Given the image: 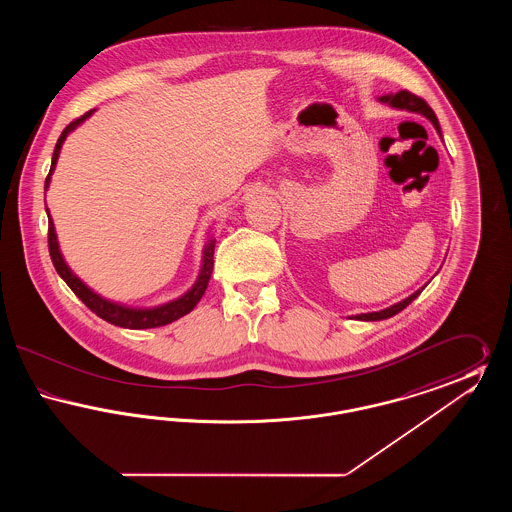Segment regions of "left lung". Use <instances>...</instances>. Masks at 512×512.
<instances>
[{
  "label": "left lung",
  "mask_w": 512,
  "mask_h": 512,
  "mask_svg": "<svg viewBox=\"0 0 512 512\" xmlns=\"http://www.w3.org/2000/svg\"><path fill=\"white\" fill-rule=\"evenodd\" d=\"M378 101H382V103H388V105L393 107V109H405V111H411V113H420L422 117H426L428 121L434 124V128L438 130V134L441 136V128H439L438 117H436V113L430 109V105H428L424 99L418 98V96H414V94L407 92V90H401V92H397V94H386V96H380ZM424 288H426V284H424ZM424 288L416 290V292L411 293L409 297H405L403 301H399V303L391 305V307H388V309H382V311H374V313H361V315H355L353 318L370 322V320H384V318L393 317V315L401 313V311H403V309H405L409 303H413L414 299L420 295V292H422Z\"/></svg>",
  "instance_id": "left-lung-1"
}]
</instances>
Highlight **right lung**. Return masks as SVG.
Wrapping results in <instances>:
<instances>
[{
	"instance_id": "obj_1",
	"label": "right lung",
	"mask_w": 512,
	"mask_h": 512,
	"mask_svg": "<svg viewBox=\"0 0 512 512\" xmlns=\"http://www.w3.org/2000/svg\"><path fill=\"white\" fill-rule=\"evenodd\" d=\"M96 109L88 111L86 115H82L80 119L71 122L59 136L55 149H53V157H51V169H49L48 178H46V190L49 188V182H51V172L55 171V165H57V159H59V153H61V147L65 144L67 136L76 130V126H80L86 119H90L94 115ZM46 213H48L49 228H48V244H49V255H51V261H53V267L59 272V276L67 282V286L73 290L74 295L90 309L94 311L99 318L115 324V326H121V328H130V330H144V328H159V326H165V324H171L174 320H178L184 315H188L190 311H194L195 305L199 303V299L203 297V293L207 290V284L211 280V274H213V255H215V238L209 236L207 238V244L203 245V259H201V268H199V274L195 278L194 286L186 293H182L180 297L167 301L163 305H157V307H130V305H122L117 301H111V299H105L103 295H99L98 292H94L88 284H84L76 274H74L71 267L67 265L61 249H59V242H57V234H55V224L53 219L49 215V209L46 207Z\"/></svg>"
}]
</instances>
